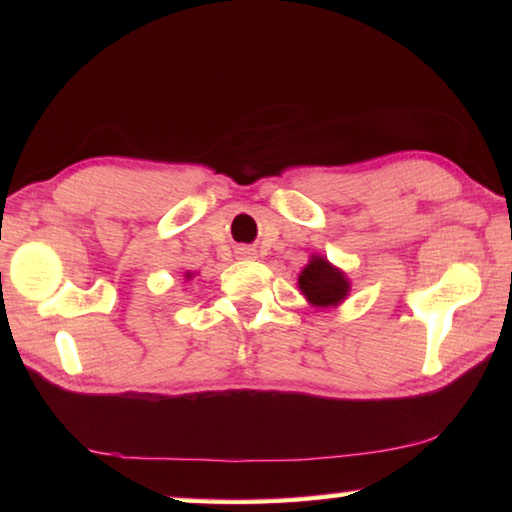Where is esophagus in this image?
Returning <instances> with one entry per match:
<instances>
[{
  "label": "esophagus",
  "instance_id": "esophagus-1",
  "mask_svg": "<svg viewBox=\"0 0 512 512\" xmlns=\"http://www.w3.org/2000/svg\"><path fill=\"white\" fill-rule=\"evenodd\" d=\"M239 255H241V257H246V259H250V257H255V250H253V248H241V250H239Z\"/></svg>",
  "mask_w": 512,
  "mask_h": 512
}]
</instances>
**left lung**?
<instances>
[{
	"instance_id": "left-lung-1",
	"label": "left lung",
	"mask_w": 512,
	"mask_h": 512,
	"mask_svg": "<svg viewBox=\"0 0 512 512\" xmlns=\"http://www.w3.org/2000/svg\"><path fill=\"white\" fill-rule=\"evenodd\" d=\"M298 284L307 300L316 307L339 305L350 291V284L345 280V275L323 257H311V262L298 277Z\"/></svg>"
}]
</instances>
